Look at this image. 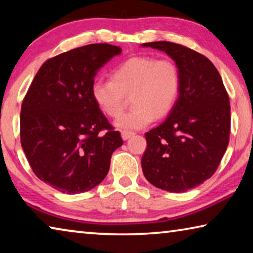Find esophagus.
<instances>
[{"label": "esophagus", "mask_w": 253, "mask_h": 253, "mask_svg": "<svg viewBox=\"0 0 253 253\" xmlns=\"http://www.w3.org/2000/svg\"><path fill=\"white\" fill-rule=\"evenodd\" d=\"M121 135H122V139H123V140H127V139H130L131 137H133L134 132L123 130V131H121Z\"/></svg>", "instance_id": "esophagus-1"}]
</instances>
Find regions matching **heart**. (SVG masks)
<instances>
[{
  "instance_id": "heart-1",
  "label": "heart",
  "mask_w": 253,
  "mask_h": 253,
  "mask_svg": "<svg viewBox=\"0 0 253 253\" xmlns=\"http://www.w3.org/2000/svg\"><path fill=\"white\" fill-rule=\"evenodd\" d=\"M112 80H96L91 96L97 107L111 119L122 114L126 97L132 110L123 114L116 126L126 131L148 126L155 118L162 119L175 106L181 89V73L170 59L134 56L112 71Z\"/></svg>"
}]
</instances>
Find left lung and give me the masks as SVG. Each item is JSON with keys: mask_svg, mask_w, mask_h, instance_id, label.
<instances>
[{"mask_svg": "<svg viewBox=\"0 0 253 253\" xmlns=\"http://www.w3.org/2000/svg\"><path fill=\"white\" fill-rule=\"evenodd\" d=\"M164 50L181 73L177 102L166 121L147 132L142 172L151 184L184 192L211 177L230 141V98L211 61L170 42H145Z\"/></svg>", "mask_w": 253, "mask_h": 253, "instance_id": "8db88e82", "label": "left lung"}]
</instances>
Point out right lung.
<instances>
[{"instance_id":"obj_1","label":"right lung","mask_w":253,"mask_h":253,"mask_svg":"<svg viewBox=\"0 0 253 253\" xmlns=\"http://www.w3.org/2000/svg\"><path fill=\"white\" fill-rule=\"evenodd\" d=\"M121 52L104 42L50 57L23 98L22 149L36 176L57 191L95 188L107 175L113 151L123 145L91 96L97 71Z\"/></svg>"}]
</instances>
